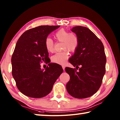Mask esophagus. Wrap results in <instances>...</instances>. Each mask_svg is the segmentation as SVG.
I'll use <instances>...</instances> for the list:
<instances>
[{
	"label": "esophagus",
	"instance_id": "34e87169",
	"mask_svg": "<svg viewBox=\"0 0 120 120\" xmlns=\"http://www.w3.org/2000/svg\"><path fill=\"white\" fill-rule=\"evenodd\" d=\"M62 67L63 69H64H64H65V66H64V65H63V66H62Z\"/></svg>",
	"mask_w": 120,
	"mask_h": 120
}]
</instances>
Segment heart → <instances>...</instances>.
<instances>
[{
    "label": "heart",
    "mask_w": 120,
    "mask_h": 120,
    "mask_svg": "<svg viewBox=\"0 0 120 120\" xmlns=\"http://www.w3.org/2000/svg\"><path fill=\"white\" fill-rule=\"evenodd\" d=\"M54 38L59 41L63 42V49H67L69 51L74 52L78 46V39L74 34L70 33L64 29H60L54 34ZM45 46L48 52H52L54 50L53 42L50 38H47L45 41ZM69 53L67 51L58 52L52 56L53 62L59 64H66L68 58Z\"/></svg>",
    "instance_id": "b5f03b06"
}]
</instances>
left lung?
I'll return each instance as SVG.
<instances>
[{
  "label": "left lung",
  "mask_w": 120,
  "mask_h": 120,
  "mask_svg": "<svg viewBox=\"0 0 120 120\" xmlns=\"http://www.w3.org/2000/svg\"><path fill=\"white\" fill-rule=\"evenodd\" d=\"M71 31L76 34L78 46L69 61L76 69L66 67L70 80L66 88L71 96L85 98L95 94L102 82L105 74L106 58L101 41L89 28L75 26Z\"/></svg>",
  "instance_id": "obj_1"
}]
</instances>
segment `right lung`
<instances>
[{
	"mask_svg": "<svg viewBox=\"0 0 120 120\" xmlns=\"http://www.w3.org/2000/svg\"><path fill=\"white\" fill-rule=\"evenodd\" d=\"M59 27L43 25L31 28L24 32L16 43L11 60L12 75L19 90L26 96L32 98L46 96L63 72L61 66L55 63L49 62L45 70L40 65L48 59L46 38ZM56 65L59 68H56Z\"/></svg>",
	"mask_w": 120,
	"mask_h": 120,
	"instance_id": "1",
	"label": "right lung"
}]
</instances>
